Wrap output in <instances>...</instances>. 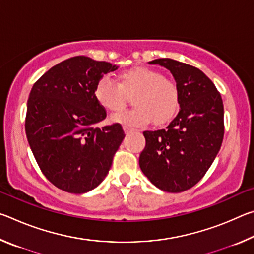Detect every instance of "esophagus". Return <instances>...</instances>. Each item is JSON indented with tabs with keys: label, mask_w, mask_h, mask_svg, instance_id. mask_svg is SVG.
I'll use <instances>...</instances> for the list:
<instances>
[{
	"label": "esophagus",
	"mask_w": 254,
	"mask_h": 254,
	"mask_svg": "<svg viewBox=\"0 0 254 254\" xmlns=\"http://www.w3.org/2000/svg\"><path fill=\"white\" fill-rule=\"evenodd\" d=\"M123 130H124V132H126V133H130V132H133V131H134V128H132V127H127V126H124V127H123Z\"/></svg>",
	"instance_id": "1"
}]
</instances>
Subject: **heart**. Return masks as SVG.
<instances>
[{"instance_id": "heart-1", "label": "heart", "mask_w": 254, "mask_h": 254, "mask_svg": "<svg viewBox=\"0 0 254 254\" xmlns=\"http://www.w3.org/2000/svg\"><path fill=\"white\" fill-rule=\"evenodd\" d=\"M134 107L114 114L111 121L128 127H143L153 120L156 124L171 121L179 107V89L174 80L148 67H135L119 76V84L109 75L102 76L94 87V97L103 109L119 112L131 95Z\"/></svg>"}]
</instances>
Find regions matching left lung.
Wrapping results in <instances>:
<instances>
[{"mask_svg": "<svg viewBox=\"0 0 254 254\" xmlns=\"http://www.w3.org/2000/svg\"><path fill=\"white\" fill-rule=\"evenodd\" d=\"M173 74L179 89L177 117L166 128L144 131L139 158L142 173L154 186L180 192L199 182L220 151L224 136L221 94L198 68L169 58L149 62Z\"/></svg>", "mask_w": 254, "mask_h": 254, "instance_id": "1", "label": "left lung"}]
</instances>
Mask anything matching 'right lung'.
<instances>
[{
	"instance_id": "obj_1",
	"label": "right lung",
	"mask_w": 254,
	"mask_h": 254,
	"mask_svg": "<svg viewBox=\"0 0 254 254\" xmlns=\"http://www.w3.org/2000/svg\"><path fill=\"white\" fill-rule=\"evenodd\" d=\"M118 69L85 56L64 60L30 92L25 134L42 174L56 187L84 194L100 185L124 134L119 123L96 127L106 111L94 97L103 75Z\"/></svg>"
}]
</instances>
